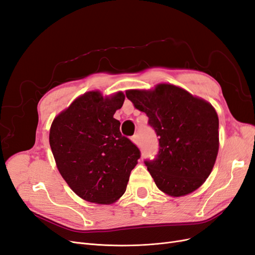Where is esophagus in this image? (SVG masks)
Masks as SVG:
<instances>
[{
  "label": "esophagus",
  "mask_w": 255,
  "mask_h": 255,
  "mask_svg": "<svg viewBox=\"0 0 255 255\" xmlns=\"http://www.w3.org/2000/svg\"><path fill=\"white\" fill-rule=\"evenodd\" d=\"M130 139H132V141H133L134 143L138 144V136H137V135H134V136H132V138H130Z\"/></svg>",
  "instance_id": "esophagus-1"
}]
</instances>
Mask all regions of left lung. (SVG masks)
Here are the masks:
<instances>
[{
	"instance_id": "1",
	"label": "left lung",
	"mask_w": 255,
	"mask_h": 255,
	"mask_svg": "<svg viewBox=\"0 0 255 255\" xmlns=\"http://www.w3.org/2000/svg\"><path fill=\"white\" fill-rule=\"evenodd\" d=\"M126 95L148 116L158 136L156 157L144 160L156 186L172 197L198 189L211 174L219 149V120L212 104L170 84Z\"/></svg>"
}]
</instances>
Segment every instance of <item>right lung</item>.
<instances>
[{
	"instance_id": "1",
	"label": "right lung",
	"mask_w": 255,
	"mask_h": 255,
	"mask_svg": "<svg viewBox=\"0 0 255 255\" xmlns=\"http://www.w3.org/2000/svg\"><path fill=\"white\" fill-rule=\"evenodd\" d=\"M122 92L103 98L89 91L54 119L50 145L58 171L76 195L111 204L125 194L140 151L122 136L114 118L125 102Z\"/></svg>"
}]
</instances>
